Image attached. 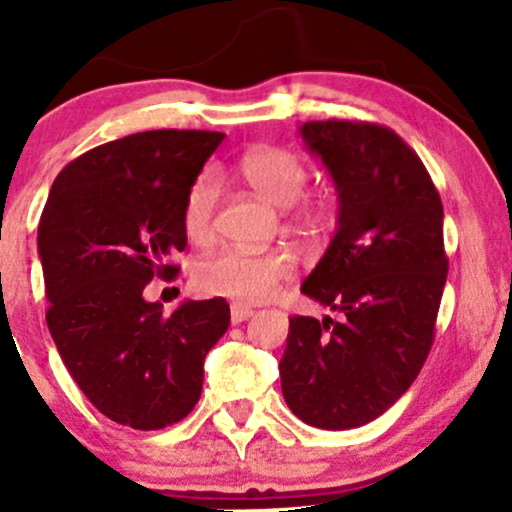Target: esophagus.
<instances>
[{"label": "esophagus", "instance_id": "obj_1", "mask_svg": "<svg viewBox=\"0 0 512 512\" xmlns=\"http://www.w3.org/2000/svg\"><path fill=\"white\" fill-rule=\"evenodd\" d=\"M255 310L250 308V305H243V303H233L231 305V322L233 325H240V322H245L248 317H252Z\"/></svg>", "mask_w": 512, "mask_h": 512}]
</instances>
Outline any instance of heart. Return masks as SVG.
<instances>
[{
	"label": "heart",
	"instance_id": "heart-1",
	"mask_svg": "<svg viewBox=\"0 0 512 512\" xmlns=\"http://www.w3.org/2000/svg\"><path fill=\"white\" fill-rule=\"evenodd\" d=\"M240 170L252 190L276 207L296 204L308 187V166L303 158L279 146H260V149L248 151L240 161ZM219 197V178L209 170L195 178L187 190L185 202H182V226L195 243L207 240L214 231ZM320 216V204L310 202L303 209L305 223H315ZM291 274V260L281 252L252 255V252L226 248L197 264L195 281L199 291L209 296H223L238 303H262L269 301L276 289L291 279Z\"/></svg>",
	"mask_w": 512,
	"mask_h": 512
}]
</instances>
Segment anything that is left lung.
Returning <instances> with one entry per match:
<instances>
[{"instance_id": "left-lung-1", "label": "left lung", "mask_w": 512, "mask_h": 512, "mask_svg": "<svg viewBox=\"0 0 512 512\" xmlns=\"http://www.w3.org/2000/svg\"><path fill=\"white\" fill-rule=\"evenodd\" d=\"M301 137L339 195L337 233L301 291L342 320L291 317L281 392L305 424L346 431L378 419L424 368L448 279L443 202L392 129L322 120Z\"/></svg>"}]
</instances>
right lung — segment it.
Here are the masks:
<instances>
[{
  "mask_svg": "<svg viewBox=\"0 0 512 512\" xmlns=\"http://www.w3.org/2000/svg\"><path fill=\"white\" fill-rule=\"evenodd\" d=\"M226 134L151 129L74 158L52 182L38 226L45 313L64 366L117 424L158 431L195 409L204 358L223 337V298L185 301L163 315L144 289L187 233L182 202Z\"/></svg>",
  "mask_w": 512,
  "mask_h": 512,
  "instance_id": "add662e5",
  "label": "right lung"
}]
</instances>
